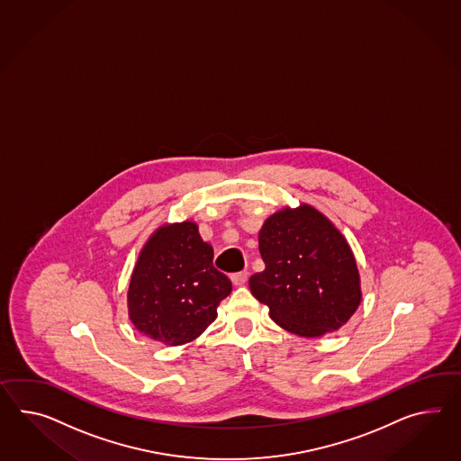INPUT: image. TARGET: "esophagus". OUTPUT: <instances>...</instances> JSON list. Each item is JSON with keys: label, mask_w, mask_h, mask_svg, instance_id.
I'll return each instance as SVG.
<instances>
[{"label": "esophagus", "mask_w": 461, "mask_h": 461, "mask_svg": "<svg viewBox=\"0 0 461 461\" xmlns=\"http://www.w3.org/2000/svg\"><path fill=\"white\" fill-rule=\"evenodd\" d=\"M247 280V271H238V273H233V275H231V281H233V285H236V286H241V285H245Z\"/></svg>", "instance_id": "obj_1"}]
</instances>
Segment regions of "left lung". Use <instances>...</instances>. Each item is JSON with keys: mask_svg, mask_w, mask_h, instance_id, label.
I'll list each match as a JSON object with an SVG mask.
<instances>
[{"mask_svg": "<svg viewBox=\"0 0 461 461\" xmlns=\"http://www.w3.org/2000/svg\"><path fill=\"white\" fill-rule=\"evenodd\" d=\"M265 270L249 278V290L270 308L281 328L300 337H321L345 325L361 292L347 240L308 204L281 210L259 231Z\"/></svg>", "mask_w": 461, "mask_h": 461, "instance_id": "obj_1", "label": "left lung"}]
</instances>
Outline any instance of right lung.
I'll return each mask as SVG.
<instances>
[{
    "label": "right lung",
    "instance_id": "add662e5",
    "mask_svg": "<svg viewBox=\"0 0 461 461\" xmlns=\"http://www.w3.org/2000/svg\"><path fill=\"white\" fill-rule=\"evenodd\" d=\"M230 293L231 281L213 267V248L185 221L159 228L140 253L128 312L141 333L175 347L198 337Z\"/></svg>",
    "mask_w": 461,
    "mask_h": 461
}]
</instances>
